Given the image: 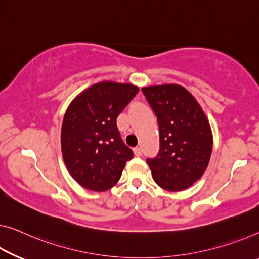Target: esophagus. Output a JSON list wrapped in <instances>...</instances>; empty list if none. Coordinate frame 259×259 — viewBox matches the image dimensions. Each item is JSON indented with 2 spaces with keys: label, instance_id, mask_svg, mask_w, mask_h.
<instances>
[{
  "label": "esophagus",
  "instance_id": "obj_1",
  "mask_svg": "<svg viewBox=\"0 0 259 259\" xmlns=\"http://www.w3.org/2000/svg\"><path fill=\"white\" fill-rule=\"evenodd\" d=\"M134 153H135V156H136V157H141L142 156V149L141 148L134 149Z\"/></svg>",
  "mask_w": 259,
  "mask_h": 259
}]
</instances>
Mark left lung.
<instances>
[{
  "instance_id": "left-lung-1",
  "label": "left lung",
  "mask_w": 259,
  "mask_h": 259,
  "mask_svg": "<svg viewBox=\"0 0 259 259\" xmlns=\"http://www.w3.org/2000/svg\"><path fill=\"white\" fill-rule=\"evenodd\" d=\"M159 125L160 149L146 159L153 180L179 192L201 178L209 164L213 134L202 108L186 88L176 83L143 87Z\"/></svg>"
}]
</instances>
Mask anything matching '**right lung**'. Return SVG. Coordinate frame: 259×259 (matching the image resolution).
<instances>
[{"label": "right lung", "instance_id": "1", "mask_svg": "<svg viewBox=\"0 0 259 259\" xmlns=\"http://www.w3.org/2000/svg\"><path fill=\"white\" fill-rule=\"evenodd\" d=\"M138 91L133 83L101 81L69 103L61 125V152L69 175L87 190H109L134 157L121 140L116 118Z\"/></svg>", "mask_w": 259, "mask_h": 259}]
</instances>
